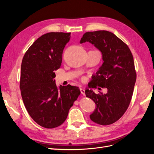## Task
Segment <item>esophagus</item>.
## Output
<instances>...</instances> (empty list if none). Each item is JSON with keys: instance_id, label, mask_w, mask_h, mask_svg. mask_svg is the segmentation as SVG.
<instances>
[{"instance_id": "34e87169", "label": "esophagus", "mask_w": 154, "mask_h": 154, "mask_svg": "<svg viewBox=\"0 0 154 154\" xmlns=\"http://www.w3.org/2000/svg\"><path fill=\"white\" fill-rule=\"evenodd\" d=\"M80 92H81V93H82V94H83V96L85 95V90L83 89V88H80Z\"/></svg>"}]
</instances>
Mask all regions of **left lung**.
I'll return each instance as SVG.
<instances>
[{
  "label": "left lung",
  "mask_w": 154,
  "mask_h": 154,
  "mask_svg": "<svg viewBox=\"0 0 154 154\" xmlns=\"http://www.w3.org/2000/svg\"><path fill=\"white\" fill-rule=\"evenodd\" d=\"M88 42L102 53L103 63L96 75L88 83L85 92L94 101L96 108L90 115L94 123L108 125L121 118L127 110L131 101L136 72L134 58L128 45L107 31L87 32L80 43ZM106 88V94L99 91L96 94L92 88Z\"/></svg>",
  "instance_id": "1"
}]
</instances>
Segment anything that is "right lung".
<instances>
[{"mask_svg": "<svg viewBox=\"0 0 154 154\" xmlns=\"http://www.w3.org/2000/svg\"><path fill=\"white\" fill-rule=\"evenodd\" d=\"M70 38L71 32L44 34L30 46L22 59L20 88L23 102L31 118L46 128L61 125L80 94L79 87H58L54 80Z\"/></svg>", "mask_w": 154, "mask_h": 154, "instance_id": "right-lung-1", "label": "right lung"}]
</instances>
